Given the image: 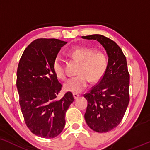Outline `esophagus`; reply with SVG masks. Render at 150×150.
Masks as SVG:
<instances>
[{"mask_svg":"<svg viewBox=\"0 0 150 150\" xmlns=\"http://www.w3.org/2000/svg\"><path fill=\"white\" fill-rule=\"evenodd\" d=\"M73 97L75 99H77L79 96H80V94H79V93H73Z\"/></svg>","mask_w":150,"mask_h":150,"instance_id":"34e87169","label":"esophagus"}]
</instances>
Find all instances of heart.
Instances as JSON below:
<instances>
[{
    "label": "heart",
    "instance_id": "1",
    "mask_svg": "<svg viewBox=\"0 0 150 150\" xmlns=\"http://www.w3.org/2000/svg\"><path fill=\"white\" fill-rule=\"evenodd\" d=\"M70 57L80 61L77 76L70 78L65 83L67 91L80 93L91 82H97L103 76L108 66L106 56L101 51H94L91 47L84 46L74 47L68 52ZM55 75L60 80L66 78L64 61L59 57L54 59L52 65Z\"/></svg>",
    "mask_w": 150,
    "mask_h": 150
}]
</instances>
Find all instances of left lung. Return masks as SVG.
Segmentation results:
<instances>
[{"mask_svg": "<svg viewBox=\"0 0 150 150\" xmlns=\"http://www.w3.org/2000/svg\"><path fill=\"white\" fill-rule=\"evenodd\" d=\"M96 40L108 56L107 68L100 81L84 95L88 105L84 114L87 125L98 133L116 128L123 119L129 103V80L127 59L116 42L105 36H82Z\"/></svg>", "mask_w": 150, "mask_h": 150, "instance_id": "obj_1", "label": "left lung"}]
</instances>
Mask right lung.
Wrapping results in <instances>:
<instances>
[{"label":"right lung","instance_id":"right-lung-1","mask_svg":"<svg viewBox=\"0 0 150 150\" xmlns=\"http://www.w3.org/2000/svg\"><path fill=\"white\" fill-rule=\"evenodd\" d=\"M66 42L40 38L23 52L17 72L19 105L27 127L44 138L59 136L66 124L65 115L74 101L68 91L57 99L62 85L53 71L54 60Z\"/></svg>","mask_w":150,"mask_h":150}]
</instances>
